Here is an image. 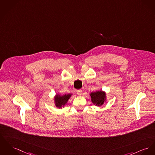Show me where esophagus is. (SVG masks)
I'll use <instances>...</instances> for the list:
<instances>
[{
  "instance_id": "34e87169",
  "label": "esophagus",
  "mask_w": 155,
  "mask_h": 155,
  "mask_svg": "<svg viewBox=\"0 0 155 155\" xmlns=\"http://www.w3.org/2000/svg\"><path fill=\"white\" fill-rule=\"evenodd\" d=\"M77 94H78V95H82V90H78L77 91Z\"/></svg>"
}]
</instances>
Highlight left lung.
Instances as JSON below:
<instances>
[{"mask_svg": "<svg viewBox=\"0 0 155 155\" xmlns=\"http://www.w3.org/2000/svg\"><path fill=\"white\" fill-rule=\"evenodd\" d=\"M91 96L92 102L97 106H101L103 104L106 98L105 93L102 91L92 92L91 94Z\"/></svg>", "mask_w": 155, "mask_h": 155, "instance_id": "obj_1", "label": "left lung"}]
</instances>
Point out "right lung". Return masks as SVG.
<instances>
[{
    "label": "right lung",
    "mask_w": 155,
    "mask_h": 155,
    "mask_svg": "<svg viewBox=\"0 0 155 155\" xmlns=\"http://www.w3.org/2000/svg\"><path fill=\"white\" fill-rule=\"evenodd\" d=\"M71 94H64L63 96L56 95L55 97V103L56 106L58 107H61L62 106H64L66 103H67L69 99L71 97Z\"/></svg>",
    "instance_id": "obj_1"
}]
</instances>
